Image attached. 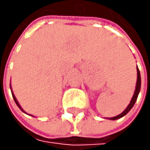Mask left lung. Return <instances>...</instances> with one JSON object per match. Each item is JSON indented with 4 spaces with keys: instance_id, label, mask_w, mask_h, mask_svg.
<instances>
[{
    "instance_id": "left-lung-1",
    "label": "left lung",
    "mask_w": 150,
    "mask_h": 150,
    "mask_svg": "<svg viewBox=\"0 0 150 150\" xmlns=\"http://www.w3.org/2000/svg\"><path fill=\"white\" fill-rule=\"evenodd\" d=\"M137 74H138V78H137V83H136V89H135V92H134V94H133V97H132V99L129 103V104L128 105V107L125 109V110L120 113L119 114L118 116H115V117H112L111 118L110 120H117V119H120L123 117L124 115H126L129 111L130 109L133 107V105L135 104V102L137 101V98H138V95H139V90H140V84H141V79H140V73H139V68L137 69Z\"/></svg>"
}]
</instances>
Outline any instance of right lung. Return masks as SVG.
I'll use <instances>...</instances> for the list:
<instances>
[{"mask_svg": "<svg viewBox=\"0 0 150 150\" xmlns=\"http://www.w3.org/2000/svg\"><path fill=\"white\" fill-rule=\"evenodd\" d=\"M12 93V97H13V99H14V101H15V103H16V104H17V105H18V107H19V108L21 109V110L22 112H24V111L22 110V109H21V107L20 106V104H19V103H18V101H17V100H16V98H15V96H14V94H13V93ZM31 116H32V115H31Z\"/></svg>", "mask_w": 150, "mask_h": 150, "instance_id": "right-lung-1", "label": "right lung"}]
</instances>
